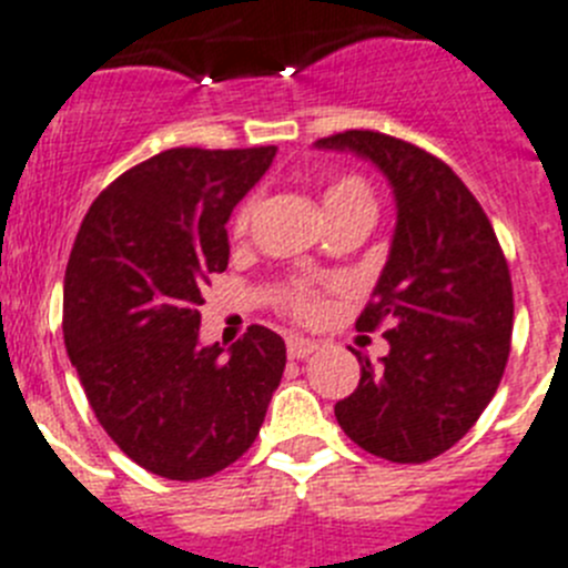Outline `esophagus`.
Listing matches in <instances>:
<instances>
[{
  "instance_id": "esophagus-1",
  "label": "esophagus",
  "mask_w": 568,
  "mask_h": 568,
  "mask_svg": "<svg viewBox=\"0 0 568 568\" xmlns=\"http://www.w3.org/2000/svg\"><path fill=\"white\" fill-rule=\"evenodd\" d=\"M285 347H288L291 359H305V356H311L314 351H320V345H316L314 339H305V336H288Z\"/></svg>"
}]
</instances>
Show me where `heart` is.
<instances>
[{"label": "heart", "mask_w": 568, "mask_h": 568, "mask_svg": "<svg viewBox=\"0 0 568 568\" xmlns=\"http://www.w3.org/2000/svg\"><path fill=\"white\" fill-rule=\"evenodd\" d=\"M257 195L246 197L240 203L237 212H234L232 232L243 234L254 221V212H257ZM322 203H325V212L328 217H339V214L351 212V209H373V192L359 175H339L325 186L322 192ZM283 303L291 314H296L300 320H314L322 314V296L314 285L308 283H294L291 288H285Z\"/></svg>", "instance_id": "b5f03b06"}]
</instances>
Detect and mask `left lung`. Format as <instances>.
Returning <instances> with one entry per match:
<instances>
[{"label": "left lung", "mask_w": 568, "mask_h": 568, "mask_svg": "<svg viewBox=\"0 0 568 568\" xmlns=\"http://www.w3.org/2000/svg\"><path fill=\"white\" fill-rule=\"evenodd\" d=\"M320 150L373 161L393 186L396 232L359 331L385 325L382 365L356 354V390L336 402L345 436L373 456L422 464L469 433L495 396L513 342V280L493 223L462 178L402 138L347 130Z\"/></svg>", "instance_id": "1"}]
</instances>
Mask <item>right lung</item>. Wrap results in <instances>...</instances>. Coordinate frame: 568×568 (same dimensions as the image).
<instances>
[{
    "label": "right lung",
    "mask_w": 568,
    "mask_h": 568,
    "mask_svg": "<svg viewBox=\"0 0 568 568\" xmlns=\"http://www.w3.org/2000/svg\"><path fill=\"white\" fill-rule=\"evenodd\" d=\"M277 146H178L95 197L64 272V345L106 436L170 481H197L254 444L285 367V342L248 325L201 345V288L226 272L232 209Z\"/></svg>",
    "instance_id": "right-lung-1"
}]
</instances>
